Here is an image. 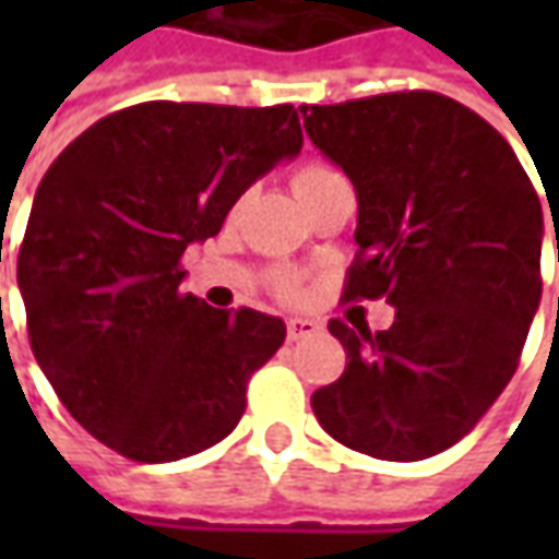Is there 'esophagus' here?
I'll use <instances>...</instances> for the list:
<instances>
[{
  "mask_svg": "<svg viewBox=\"0 0 559 559\" xmlns=\"http://www.w3.org/2000/svg\"><path fill=\"white\" fill-rule=\"evenodd\" d=\"M320 329H323V326H320L317 320H305V317H293V320H287V338H290V341L311 338V335H317Z\"/></svg>",
  "mask_w": 559,
  "mask_h": 559,
  "instance_id": "esophagus-1",
  "label": "esophagus"
}]
</instances>
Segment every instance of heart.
Masks as SVG:
<instances>
[{
    "label": "heart",
    "instance_id": "1",
    "mask_svg": "<svg viewBox=\"0 0 559 559\" xmlns=\"http://www.w3.org/2000/svg\"><path fill=\"white\" fill-rule=\"evenodd\" d=\"M329 176H335V170H332L329 164H320V160L302 164V167L296 170V176H293V191H296V194H305L308 188H314L317 182H323V179H329ZM284 290L287 293L293 290L290 281L284 284Z\"/></svg>",
    "mask_w": 559,
    "mask_h": 559
}]
</instances>
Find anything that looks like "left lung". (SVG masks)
<instances>
[{"mask_svg":"<svg viewBox=\"0 0 559 559\" xmlns=\"http://www.w3.org/2000/svg\"><path fill=\"white\" fill-rule=\"evenodd\" d=\"M299 114L359 200L341 299L395 305L383 332L329 323L347 368L311 395L314 416L365 455L431 457L473 431L515 374L542 299L539 194L512 146L437 92Z\"/></svg>","mask_w":559,"mask_h":559,"instance_id":"obj_1","label":"left lung"}]
</instances>
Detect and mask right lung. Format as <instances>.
Masks as SVG:
<instances>
[{"mask_svg":"<svg viewBox=\"0 0 559 559\" xmlns=\"http://www.w3.org/2000/svg\"><path fill=\"white\" fill-rule=\"evenodd\" d=\"M299 148L293 104L146 102L98 119L44 173L17 284L32 353L95 440L164 464L239 425L287 326L182 293L179 263Z\"/></svg>","mask_w":559,"mask_h":559,"instance_id":"obj_1","label":"right lung"}]
</instances>
